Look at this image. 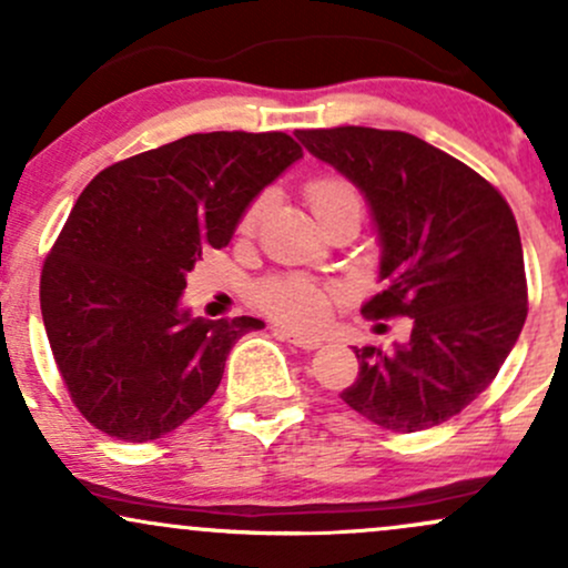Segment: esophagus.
Wrapping results in <instances>:
<instances>
[{
	"mask_svg": "<svg viewBox=\"0 0 568 568\" xmlns=\"http://www.w3.org/2000/svg\"><path fill=\"white\" fill-rule=\"evenodd\" d=\"M275 336H277V338H283V342L296 344V347H302V349H317V347H321V344H323V338H321V336L304 334V331L283 328V325H280V328H275Z\"/></svg>",
	"mask_w": 568,
	"mask_h": 568,
	"instance_id": "obj_1",
	"label": "esophagus"
}]
</instances>
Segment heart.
<instances>
[{
    "label": "heart",
    "instance_id": "heart-1",
    "mask_svg": "<svg viewBox=\"0 0 568 568\" xmlns=\"http://www.w3.org/2000/svg\"><path fill=\"white\" fill-rule=\"evenodd\" d=\"M306 200H310L312 211L321 219L325 226L328 221L352 216L361 221L363 216V194L357 192V186L352 181L342 179V175H315V179L306 181ZM266 207V197H256L247 205L240 221V230L253 232L256 230L258 219H262ZM258 304L270 312L277 321L293 323V325H312L323 321L328 306L334 304L338 296V288L334 283H323V280L304 277V275H275L266 277L256 291Z\"/></svg>",
    "mask_w": 568,
    "mask_h": 568
}]
</instances>
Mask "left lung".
<instances>
[{"label": "left lung", "instance_id": "1", "mask_svg": "<svg viewBox=\"0 0 568 568\" xmlns=\"http://www.w3.org/2000/svg\"><path fill=\"white\" fill-rule=\"evenodd\" d=\"M306 152L361 189L387 291L374 317L414 321L406 344L355 349L342 400L393 433L443 425L499 374L526 323L524 247L505 197L465 162L400 130H296Z\"/></svg>", "mask_w": 568, "mask_h": 568}]
</instances>
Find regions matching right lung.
I'll return each mask as SVG.
<instances>
[{"label": "right lung", "mask_w": 568, "mask_h": 568, "mask_svg": "<svg viewBox=\"0 0 568 568\" xmlns=\"http://www.w3.org/2000/svg\"><path fill=\"white\" fill-rule=\"evenodd\" d=\"M304 152L285 133H194L114 162L84 186L44 258L39 302L80 414L116 440L173 433L211 400L256 317L181 304L202 251L230 245L253 200Z\"/></svg>", "instance_id": "add662e5"}]
</instances>
